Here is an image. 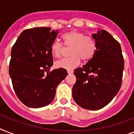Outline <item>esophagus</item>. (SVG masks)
Instances as JSON below:
<instances>
[{
    "label": "esophagus",
    "mask_w": 134,
    "mask_h": 134,
    "mask_svg": "<svg viewBox=\"0 0 134 134\" xmlns=\"http://www.w3.org/2000/svg\"><path fill=\"white\" fill-rule=\"evenodd\" d=\"M73 70H67V73L69 74H73Z\"/></svg>",
    "instance_id": "obj_1"
}]
</instances>
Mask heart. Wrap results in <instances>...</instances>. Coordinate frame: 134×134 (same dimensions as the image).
<instances>
[{"mask_svg": "<svg viewBox=\"0 0 134 134\" xmlns=\"http://www.w3.org/2000/svg\"><path fill=\"white\" fill-rule=\"evenodd\" d=\"M64 45L71 47L67 58L61 59L55 63L58 68L71 70L78 67L81 60L84 62L90 60L97 51L95 40L91 37H86L83 32L76 30H71L62 35ZM64 51V46L58 41H55L51 45V52L55 58H60Z\"/></svg>", "mask_w": 134, "mask_h": 134, "instance_id": "heart-1", "label": "heart"}]
</instances>
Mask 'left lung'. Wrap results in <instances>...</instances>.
Here are the masks:
<instances>
[{
  "mask_svg": "<svg viewBox=\"0 0 134 134\" xmlns=\"http://www.w3.org/2000/svg\"><path fill=\"white\" fill-rule=\"evenodd\" d=\"M92 37L97 51L83 67L74 70L72 97L81 108L96 110L109 104L120 89L124 58L120 43L109 32L97 30Z\"/></svg>",
  "mask_w": 134,
  "mask_h": 134,
  "instance_id": "8db88e82",
  "label": "left lung"
}]
</instances>
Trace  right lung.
Instances as JSON below:
<instances>
[{"instance_id": "obj_1", "label": "right lung", "mask_w": 134, "mask_h": 134, "mask_svg": "<svg viewBox=\"0 0 134 134\" xmlns=\"http://www.w3.org/2000/svg\"><path fill=\"white\" fill-rule=\"evenodd\" d=\"M58 33L49 27L27 29L12 48L9 76L18 98L29 108L51 104L56 88L67 76L63 68L49 71L53 64L51 45Z\"/></svg>"}]
</instances>
